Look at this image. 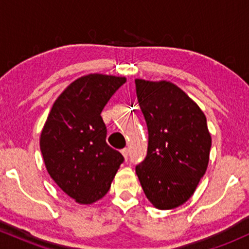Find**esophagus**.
I'll list each match as a JSON object with an SVG mask.
<instances>
[{"label": "esophagus", "mask_w": 249, "mask_h": 249, "mask_svg": "<svg viewBox=\"0 0 249 249\" xmlns=\"http://www.w3.org/2000/svg\"><path fill=\"white\" fill-rule=\"evenodd\" d=\"M122 154H123V156H124L125 160H127V158H128V150H127V148H123Z\"/></svg>", "instance_id": "obj_1"}]
</instances>
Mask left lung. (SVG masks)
<instances>
[{
    "label": "left lung",
    "instance_id": "obj_1",
    "mask_svg": "<svg viewBox=\"0 0 249 249\" xmlns=\"http://www.w3.org/2000/svg\"><path fill=\"white\" fill-rule=\"evenodd\" d=\"M134 83L148 131L146 157L136 173L153 206L176 208L192 196L206 172L212 145L206 117L172 83Z\"/></svg>",
    "mask_w": 249,
    "mask_h": 249
}]
</instances>
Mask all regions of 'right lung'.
Segmentation results:
<instances>
[{"label":"right lung","instance_id":"right-lung-1","mask_svg":"<svg viewBox=\"0 0 249 249\" xmlns=\"http://www.w3.org/2000/svg\"><path fill=\"white\" fill-rule=\"evenodd\" d=\"M125 77H81L53 103L41 133L45 167L63 192L79 204H92L110 190L124 157L107 144L101 116Z\"/></svg>","mask_w":249,"mask_h":249}]
</instances>
